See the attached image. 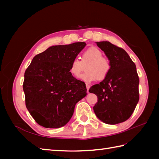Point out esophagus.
<instances>
[{"label": "esophagus", "instance_id": "obj_1", "mask_svg": "<svg viewBox=\"0 0 159 159\" xmlns=\"http://www.w3.org/2000/svg\"><path fill=\"white\" fill-rule=\"evenodd\" d=\"M90 88V85L88 83H86V88H87V93H89V89Z\"/></svg>", "mask_w": 159, "mask_h": 159}]
</instances>
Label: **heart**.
<instances>
[{
	"instance_id": "heart-1",
	"label": "heart",
	"mask_w": 159,
	"mask_h": 159,
	"mask_svg": "<svg viewBox=\"0 0 159 159\" xmlns=\"http://www.w3.org/2000/svg\"><path fill=\"white\" fill-rule=\"evenodd\" d=\"M86 64L87 70L85 73L79 74ZM111 64L108 58L103 57V53L99 48L90 47L85 50L81 55V60L79 57L72 60L69 71L74 76L79 75V79L85 83H91L96 80H104L111 71Z\"/></svg>"
}]
</instances>
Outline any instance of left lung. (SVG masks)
Here are the masks:
<instances>
[{
	"mask_svg": "<svg viewBox=\"0 0 159 159\" xmlns=\"http://www.w3.org/2000/svg\"><path fill=\"white\" fill-rule=\"evenodd\" d=\"M97 45L108 57L111 69L105 79L90 88L89 92L98 96L94 111L107 124L124 122L139 101V79L136 66L123 48L109 41L97 42Z\"/></svg>",
	"mask_w": 159,
	"mask_h": 159,
	"instance_id": "obj_1",
	"label": "left lung"
}]
</instances>
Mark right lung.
<instances>
[{"label": "right lung", "mask_w": 159, "mask_h": 159, "mask_svg": "<svg viewBox=\"0 0 159 159\" xmlns=\"http://www.w3.org/2000/svg\"><path fill=\"white\" fill-rule=\"evenodd\" d=\"M86 43L55 45L38 54L25 73L23 90L26 109L40 125L58 128L65 125L75 105L86 95L84 82L69 71L72 60Z\"/></svg>", "instance_id": "1"}]
</instances>
